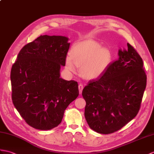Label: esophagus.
<instances>
[{"label": "esophagus", "instance_id": "esophagus-1", "mask_svg": "<svg viewBox=\"0 0 154 154\" xmlns=\"http://www.w3.org/2000/svg\"><path fill=\"white\" fill-rule=\"evenodd\" d=\"M83 85L82 84L79 85V94H82V91H83Z\"/></svg>", "mask_w": 154, "mask_h": 154}]
</instances>
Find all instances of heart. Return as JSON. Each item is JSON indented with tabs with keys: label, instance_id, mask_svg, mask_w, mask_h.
<instances>
[{
	"label": "heart",
	"instance_id": "1",
	"mask_svg": "<svg viewBox=\"0 0 154 154\" xmlns=\"http://www.w3.org/2000/svg\"><path fill=\"white\" fill-rule=\"evenodd\" d=\"M70 57L66 59V68L75 73L81 67V76L86 80H95L100 77L112 63L113 54L110 49L102 47L101 43L92 39L78 42L71 47Z\"/></svg>",
	"mask_w": 154,
	"mask_h": 154
}]
</instances>
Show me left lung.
I'll return each instance as SVG.
<instances>
[{"instance_id": "1", "label": "left lung", "mask_w": 154, "mask_h": 154, "mask_svg": "<svg viewBox=\"0 0 154 154\" xmlns=\"http://www.w3.org/2000/svg\"><path fill=\"white\" fill-rule=\"evenodd\" d=\"M119 58L102 75L85 86V117L96 133H113L137 116L146 87L140 55L130 44L119 50Z\"/></svg>"}]
</instances>
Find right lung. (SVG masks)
<instances>
[{
    "instance_id": "obj_1",
    "label": "right lung",
    "mask_w": 154,
    "mask_h": 154,
    "mask_svg": "<svg viewBox=\"0 0 154 154\" xmlns=\"http://www.w3.org/2000/svg\"><path fill=\"white\" fill-rule=\"evenodd\" d=\"M63 36L41 35L21 49L10 80L12 102L29 125L50 130L79 96L77 82L60 77L70 43Z\"/></svg>"
}]
</instances>
